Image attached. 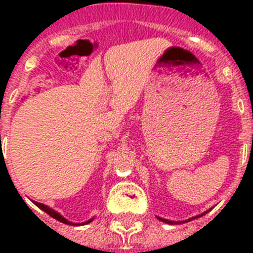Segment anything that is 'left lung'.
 Segmentation results:
<instances>
[{"instance_id": "1", "label": "left lung", "mask_w": 253, "mask_h": 253, "mask_svg": "<svg viewBox=\"0 0 253 253\" xmlns=\"http://www.w3.org/2000/svg\"><path fill=\"white\" fill-rule=\"evenodd\" d=\"M206 212H208V211H205L204 214H206ZM204 214H201V215L194 216V218H190V219H188V220H184V222H182V223H185V222H189V220H192V219H196V218H200V216H202V215H204ZM158 219H160V220H162V222H166V223H169V224H176V223H178V222H172V220L163 219V218H159V216H158ZM180 223H181V222H180Z\"/></svg>"}]
</instances>
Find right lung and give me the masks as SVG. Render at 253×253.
I'll use <instances>...</instances> for the list:
<instances>
[{"label":"right lung","instance_id":"obj_1","mask_svg":"<svg viewBox=\"0 0 253 253\" xmlns=\"http://www.w3.org/2000/svg\"><path fill=\"white\" fill-rule=\"evenodd\" d=\"M34 204L37 205V206H38V208H39V209H42V210H43V211H44V212H47V214H48L49 216H52V218H55V219L60 220L61 223L73 224L72 222H69V220H67V219H65V218H64V216H61L60 214H59V212H56V211H55V210H52V209H51V208H48V206H45V205H43V204H39V202H34ZM91 220H93V219L87 220V222H85V223H83V224L89 223V222H91Z\"/></svg>","mask_w":253,"mask_h":253}]
</instances>
